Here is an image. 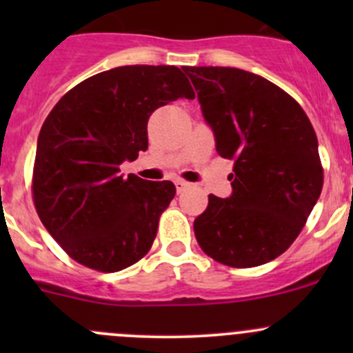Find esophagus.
<instances>
[{"mask_svg": "<svg viewBox=\"0 0 353 353\" xmlns=\"http://www.w3.org/2000/svg\"><path fill=\"white\" fill-rule=\"evenodd\" d=\"M191 184L188 183V181H183V179H177L176 181V188H177V193H181V191H184L186 188H190Z\"/></svg>", "mask_w": 353, "mask_h": 353, "instance_id": "esophagus-1", "label": "esophagus"}]
</instances>
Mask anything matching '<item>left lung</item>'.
I'll return each instance as SVG.
<instances>
[{
  "label": "left lung",
  "instance_id": "left-lung-1",
  "mask_svg": "<svg viewBox=\"0 0 353 353\" xmlns=\"http://www.w3.org/2000/svg\"><path fill=\"white\" fill-rule=\"evenodd\" d=\"M216 154L234 160L232 194L208 196L194 220L199 248L222 265L252 268L297 239L323 190L318 138L285 90L237 68L184 66Z\"/></svg>",
  "mask_w": 353,
  "mask_h": 353
}]
</instances>
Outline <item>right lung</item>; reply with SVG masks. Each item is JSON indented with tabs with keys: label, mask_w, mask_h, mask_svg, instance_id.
<instances>
[{
	"label": "right lung",
	"mask_w": 353,
	"mask_h": 353,
	"mask_svg": "<svg viewBox=\"0 0 353 353\" xmlns=\"http://www.w3.org/2000/svg\"><path fill=\"white\" fill-rule=\"evenodd\" d=\"M179 97L194 92L177 66H119L78 83L46 117L32 198L48 232L77 263L114 273L150 251L176 186L134 174L124 179L119 165L148 148L152 112Z\"/></svg>",
	"instance_id": "1"
}]
</instances>
